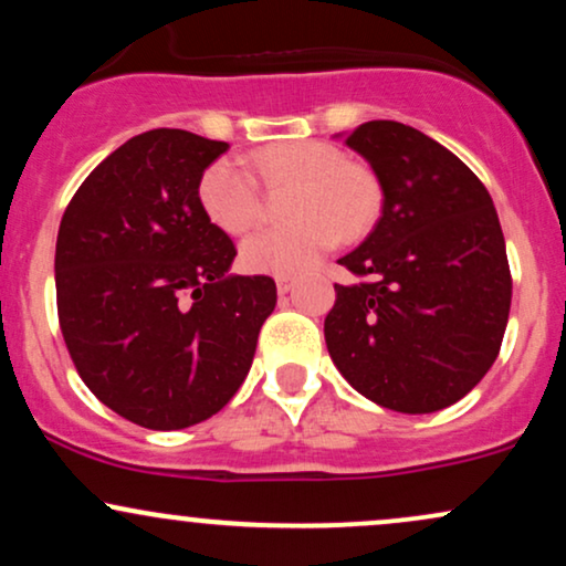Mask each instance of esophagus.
I'll use <instances>...</instances> for the list:
<instances>
[{"label": "esophagus", "mask_w": 566, "mask_h": 566, "mask_svg": "<svg viewBox=\"0 0 566 566\" xmlns=\"http://www.w3.org/2000/svg\"><path fill=\"white\" fill-rule=\"evenodd\" d=\"M292 287H295V279H292V276H276V292H279V295H287Z\"/></svg>", "instance_id": "34e87169"}]
</instances>
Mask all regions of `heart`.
I'll list each match as a JSON object with an SVG mask.
<instances>
[{
  "label": "heart",
  "mask_w": 566,
  "mask_h": 566,
  "mask_svg": "<svg viewBox=\"0 0 566 566\" xmlns=\"http://www.w3.org/2000/svg\"><path fill=\"white\" fill-rule=\"evenodd\" d=\"M252 170L269 188H295L287 199V218L295 223L261 229L242 242L239 258L252 274H301L333 250L337 233L359 237L380 212V186L373 172L346 161L329 143H274L252 157ZM197 197L207 220L226 233H244L261 212L258 180L229 157L201 172Z\"/></svg>",
  "instance_id": "heart-1"
}]
</instances>
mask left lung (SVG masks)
<instances>
[{"label": "left lung", "mask_w": 566, "mask_h": 566, "mask_svg": "<svg viewBox=\"0 0 566 566\" xmlns=\"http://www.w3.org/2000/svg\"><path fill=\"white\" fill-rule=\"evenodd\" d=\"M382 188V216L335 284L324 340L375 405L407 415L463 399L497 359L511 311L505 239L490 191L452 151L391 119L346 138Z\"/></svg>", "instance_id": "8db88e82"}]
</instances>
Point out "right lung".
I'll use <instances>...</instances> for the list:
<instances>
[{
    "instance_id": "add662e5",
    "label": "right lung",
    "mask_w": 566,
    "mask_h": 566,
    "mask_svg": "<svg viewBox=\"0 0 566 566\" xmlns=\"http://www.w3.org/2000/svg\"><path fill=\"white\" fill-rule=\"evenodd\" d=\"M229 143L148 129L69 201L55 244L57 319L76 373L151 431L212 418L239 391L276 305L271 276H237V247L201 212L199 178Z\"/></svg>"
}]
</instances>
